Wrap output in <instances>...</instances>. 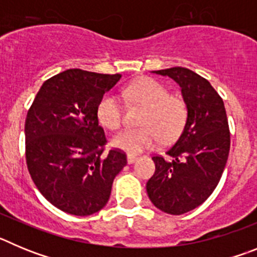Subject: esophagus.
I'll list each match as a JSON object with an SVG mask.
<instances>
[{"instance_id": "esophagus-1", "label": "esophagus", "mask_w": 257, "mask_h": 257, "mask_svg": "<svg viewBox=\"0 0 257 257\" xmlns=\"http://www.w3.org/2000/svg\"><path fill=\"white\" fill-rule=\"evenodd\" d=\"M138 160V157L136 156H133V154H127V163H134L135 162V161Z\"/></svg>"}]
</instances>
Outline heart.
Wrapping results in <instances>:
<instances>
[{
	"instance_id": "1",
	"label": "heart",
	"mask_w": 257,
	"mask_h": 257,
	"mask_svg": "<svg viewBox=\"0 0 257 257\" xmlns=\"http://www.w3.org/2000/svg\"><path fill=\"white\" fill-rule=\"evenodd\" d=\"M123 96L131 104L144 108L140 115V128H124L115 134L110 145L128 154H139L154 148L158 138L162 143L175 140L183 131L188 118L187 104L183 99L170 95L158 81L144 77L127 86ZM97 121L108 130L122 124L123 109L115 95H103L96 106Z\"/></svg>"
}]
</instances>
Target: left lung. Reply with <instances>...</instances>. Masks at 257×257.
Masks as SVG:
<instances>
[{
	"label": "left lung",
	"instance_id": "obj_1",
	"mask_svg": "<svg viewBox=\"0 0 257 257\" xmlns=\"http://www.w3.org/2000/svg\"><path fill=\"white\" fill-rule=\"evenodd\" d=\"M152 73L172 78L181 88L188 118L167 157L154 156V175L147 183L149 199L170 215H183L202 205L219 184L230 149L224 101L207 79L187 68Z\"/></svg>",
	"mask_w": 257,
	"mask_h": 257
}]
</instances>
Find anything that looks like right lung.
Wrapping results in <instances>:
<instances>
[{
    "instance_id": "right-lung-1",
    "label": "right lung",
    "mask_w": 257,
    "mask_h": 257,
    "mask_svg": "<svg viewBox=\"0 0 257 257\" xmlns=\"http://www.w3.org/2000/svg\"><path fill=\"white\" fill-rule=\"evenodd\" d=\"M121 74L68 69L41 86L26 119V158L37 189L64 212L87 216L108 202L114 178L126 166L117 149L104 156L106 139L96 106Z\"/></svg>"
}]
</instances>
